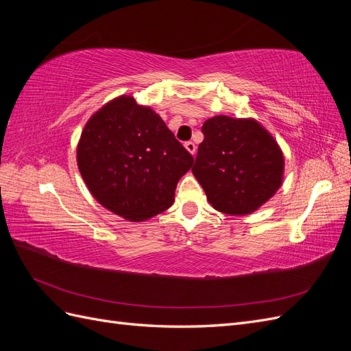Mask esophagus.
Returning <instances> with one entry per match:
<instances>
[{"mask_svg":"<svg viewBox=\"0 0 351 351\" xmlns=\"http://www.w3.org/2000/svg\"><path fill=\"white\" fill-rule=\"evenodd\" d=\"M184 146H186V149H187L190 154H192V155L196 154V145H195L193 142H186Z\"/></svg>","mask_w":351,"mask_h":351,"instance_id":"obj_1","label":"esophagus"}]
</instances>
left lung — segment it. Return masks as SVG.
<instances>
[{
  "mask_svg": "<svg viewBox=\"0 0 351 351\" xmlns=\"http://www.w3.org/2000/svg\"><path fill=\"white\" fill-rule=\"evenodd\" d=\"M202 133L192 171L217 210L252 214L280 189L284 156L258 121L217 115L204 123Z\"/></svg>",
  "mask_w": 351,
  "mask_h": 351,
  "instance_id": "8db88e82",
  "label": "left lung"
}]
</instances>
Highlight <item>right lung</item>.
<instances>
[{
	"label": "right lung",
	"mask_w": 351,
	"mask_h": 351,
	"mask_svg": "<svg viewBox=\"0 0 351 351\" xmlns=\"http://www.w3.org/2000/svg\"><path fill=\"white\" fill-rule=\"evenodd\" d=\"M192 164L161 117L125 95L90 117L77 145L79 171L92 196L129 221L171 206L178 180Z\"/></svg>",
	"instance_id": "right-lung-1"
}]
</instances>
